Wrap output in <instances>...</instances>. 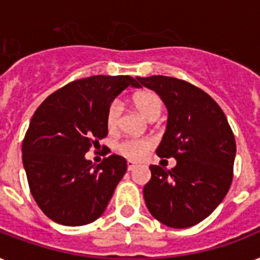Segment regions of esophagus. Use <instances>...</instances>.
Here are the masks:
<instances>
[{
    "mask_svg": "<svg viewBox=\"0 0 260 260\" xmlns=\"http://www.w3.org/2000/svg\"><path fill=\"white\" fill-rule=\"evenodd\" d=\"M126 167H128V171H132V170H135V169H136V165H135L134 162L128 160V162H126Z\"/></svg>",
    "mask_w": 260,
    "mask_h": 260,
    "instance_id": "obj_1",
    "label": "esophagus"
}]
</instances>
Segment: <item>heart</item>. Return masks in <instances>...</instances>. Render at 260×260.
Listing matches in <instances>:
<instances>
[{
  "instance_id": "obj_1",
  "label": "heart",
  "mask_w": 260,
  "mask_h": 260,
  "mask_svg": "<svg viewBox=\"0 0 260 260\" xmlns=\"http://www.w3.org/2000/svg\"><path fill=\"white\" fill-rule=\"evenodd\" d=\"M132 104L138 109L140 114L148 120H156L162 110V101L160 98L152 91L144 90L139 91L132 97ZM122 106L118 101L110 104L108 113H106V124L109 131L117 129L121 118ZM154 143L150 139H128L120 144V152L131 160H140L146 156V154L152 148Z\"/></svg>"
}]
</instances>
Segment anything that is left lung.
Returning <instances> with one entry per match:
<instances>
[{
  "instance_id": "left-lung-1",
  "label": "left lung",
  "mask_w": 260,
  "mask_h": 260,
  "mask_svg": "<svg viewBox=\"0 0 260 260\" xmlns=\"http://www.w3.org/2000/svg\"><path fill=\"white\" fill-rule=\"evenodd\" d=\"M136 79L166 105L167 125L156 154L177 160L171 170L151 165L144 201L162 224L189 228L208 217L230 190L235 136L217 102L191 83L163 75Z\"/></svg>"
}]
</instances>
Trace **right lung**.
<instances>
[{
  "label": "right lung",
  "instance_id": "add662e5",
  "mask_svg": "<svg viewBox=\"0 0 260 260\" xmlns=\"http://www.w3.org/2000/svg\"><path fill=\"white\" fill-rule=\"evenodd\" d=\"M128 86L129 75H94L56 90L39 106L22 142V165L30 193L43 213L67 226L97 220L126 171L110 155L98 166L85 154L108 135L106 113Z\"/></svg>",
  "mask_w": 260,
  "mask_h": 260
}]
</instances>
